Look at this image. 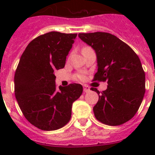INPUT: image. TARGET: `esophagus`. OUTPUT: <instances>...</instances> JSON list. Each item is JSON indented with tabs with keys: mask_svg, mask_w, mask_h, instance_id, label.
Wrapping results in <instances>:
<instances>
[{
	"mask_svg": "<svg viewBox=\"0 0 155 155\" xmlns=\"http://www.w3.org/2000/svg\"><path fill=\"white\" fill-rule=\"evenodd\" d=\"M83 91H84V92H87V91H90V87H89L87 86V85H83Z\"/></svg>",
	"mask_w": 155,
	"mask_h": 155,
	"instance_id": "34e87169",
	"label": "esophagus"
}]
</instances>
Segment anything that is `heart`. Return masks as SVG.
<instances>
[{"label":"heart","mask_w":155,"mask_h":155,"mask_svg":"<svg viewBox=\"0 0 155 155\" xmlns=\"http://www.w3.org/2000/svg\"><path fill=\"white\" fill-rule=\"evenodd\" d=\"M82 77H83V76H82Z\"/></svg>","instance_id":"heart-1"}]
</instances>
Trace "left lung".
Returning <instances> with one entry per match:
<instances>
[{
    "label": "left lung",
    "mask_w": 155,
    "mask_h": 155,
    "mask_svg": "<svg viewBox=\"0 0 155 155\" xmlns=\"http://www.w3.org/2000/svg\"><path fill=\"white\" fill-rule=\"evenodd\" d=\"M79 37L95 51L97 72L94 81H107L93 108L94 116L110 126L122 124L135 115L145 91V76L138 55L127 44L106 32L79 34Z\"/></svg>",
    "instance_id": "left-lung-1"
}]
</instances>
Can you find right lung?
<instances>
[{"instance_id":"add662e5","label":"right lung","mask_w":155,"mask_h":155,"mask_svg":"<svg viewBox=\"0 0 155 155\" xmlns=\"http://www.w3.org/2000/svg\"><path fill=\"white\" fill-rule=\"evenodd\" d=\"M77 34L51 31L33 40L20 58L14 76L15 95L26 119L43 130H55L71 118L80 84L56 87L54 70L64 68Z\"/></svg>"}]
</instances>
